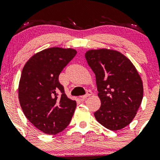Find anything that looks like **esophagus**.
Instances as JSON below:
<instances>
[{"label": "esophagus", "mask_w": 160, "mask_h": 160, "mask_svg": "<svg viewBox=\"0 0 160 160\" xmlns=\"http://www.w3.org/2000/svg\"><path fill=\"white\" fill-rule=\"evenodd\" d=\"M92 95V91L91 90H88L87 92H86V95H82V96H80V99H81V100H82V101H84L86 98H87V97L90 96V95Z\"/></svg>", "instance_id": "obj_1"}]
</instances>
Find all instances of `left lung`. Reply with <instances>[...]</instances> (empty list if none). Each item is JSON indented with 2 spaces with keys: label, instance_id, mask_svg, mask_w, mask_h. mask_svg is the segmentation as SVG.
I'll return each instance as SVG.
<instances>
[{
  "label": "left lung",
  "instance_id": "obj_1",
  "mask_svg": "<svg viewBox=\"0 0 160 160\" xmlns=\"http://www.w3.org/2000/svg\"><path fill=\"white\" fill-rule=\"evenodd\" d=\"M85 56L95 74L101 100L95 119L112 131L126 127L136 115L143 98L142 80L136 68L116 50L92 49Z\"/></svg>",
  "mask_w": 160,
  "mask_h": 160
}]
</instances>
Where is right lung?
Listing matches in <instances>:
<instances>
[{"mask_svg":"<svg viewBox=\"0 0 160 160\" xmlns=\"http://www.w3.org/2000/svg\"><path fill=\"white\" fill-rule=\"evenodd\" d=\"M76 54L74 49H43L34 55L22 71L19 99L24 114L48 135L63 131L74 113L76 101L68 98L58 77Z\"/></svg>","mask_w":160,"mask_h":160,"instance_id":"1","label":"right lung"}]
</instances>
